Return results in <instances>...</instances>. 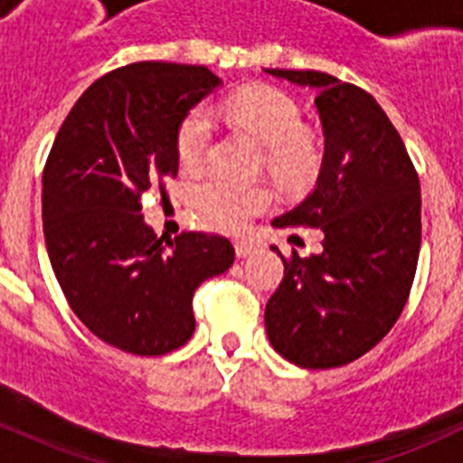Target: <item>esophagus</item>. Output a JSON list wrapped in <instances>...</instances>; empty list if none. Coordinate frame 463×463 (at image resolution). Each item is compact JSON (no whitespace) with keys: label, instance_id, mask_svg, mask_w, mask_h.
Wrapping results in <instances>:
<instances>
[{"label":"esophagus","instance_id":"34e87169","mask_svg":"<svg viewBox=\"0 0 463 463\" xmlns=\"http://www.w3.org/2000/svg\"><path fill=\"white\" fill-rule=\"evenodd\" d=\"M252 250H255V243H252V241H248V239H239V241H236V255H239L241 260L250 255Z\"/></svg>","mask_w":463,"mask_h":463}]
</instances>
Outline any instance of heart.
<instances>
[{"label": "heart", "instance_id": "obj_1", "mask_svg": "<svg viewBox=\"0 0 463 463\" xmlns=\"http://www.w3.org/2000/svg\"><path fill=\"white\" fill-rule=\"evenodd\" d=\"M229 120L267 146V166L278 181L297 185L317 169L315 143L301 132V110L297 101L276 88H245L222 104ZM213 138V118L208 109L187 110L175 127L174 148L183 169L202 166ZM196 208L203 218L227 229L243 227L252 215L271 203V192L264 185H245L213 175L196 185Z\"/></svg>", "mask_w": 463, "mask_h": 463}]
</instances>
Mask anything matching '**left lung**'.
I'll return each mask as SVG.
<instances>
[{
	"label": "left lung",
	"mask_w": 463,
	"mask_h": 463,
	"mask_svg": "<svg viewBox=\"0 0 463 463\" xmlns=\"http://www.w3.org/2000/svg\"><path fill=\"white\" fill-rule=\"evenodd\" d=\"M267 73L317 92L325 132L315 190L273 227H317L325 241L320 255L282 257L264 325L288 362L336 369L378 345L406 306L422 241L420 178L366 90L322 71Z\"/></svg>",
	"instance_id": "left-lung-1"
}]
</instances>
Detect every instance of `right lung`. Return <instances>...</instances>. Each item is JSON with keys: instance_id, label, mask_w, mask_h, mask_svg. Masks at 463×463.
<instances>
[{"instance_id": "add662e5", "label": "right lung", "mask_w": 463, "mask_h": 463, "mask_svg": "<svg viewBox=\"0 0 463 463\" xmlns=\"http://www.w3.org/2000/svg\"><path fill=\"white\" fill-rule=\"evenodd\" d=\"M222 80L206 67L134 62L94 80L69 110L43 169V236L69 306L94 336L157 357L194 334L192 297L234 264L224 236L162 241L141 196L178 174L174 137Z\"/></svg>"}]
</instances>
